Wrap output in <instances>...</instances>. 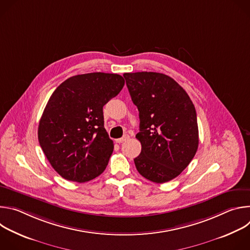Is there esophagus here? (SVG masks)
Instances as JSON below:
<instances>
[{
	"instance_id": "34e87169",
	"label": "esophagus",
	"mask_w": 250,
	"mask_h": 250,
	"mask_svg": "<svg viewBox=\"0 0 250 250\" xmlns=\"http://www.w3.org/2000/svg\"><path fill=\"white\" fill-rule=\"evenodd\" d=\"M127 138H128V135H127V134H125V135H124L123 137H121V138H118V139H116V142H117V144H122V142L125 141V140H126Z\"/></svg>"
}]
</instances>
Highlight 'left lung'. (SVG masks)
Instances as JSON below:
<instances>
[{
  "instance_id": "obj_1",
  "label": "left lung",
  "mask_w": 250,
  "mask_h": 250,
  "mask_svg": "<svg viewBox=\"0 0 250 250\" xmlns=\"http://www.w3.org/2000/svg\"><path fill=\"white\" fill-rule=\"evenodd\" d=\"M124 77L139 112L135 137L141 152L134 158L135 167L149 181L168 182L181 174L198 149L194 104L186 91L165 74L135 72Z\"/></svg>"
}]
</instances>
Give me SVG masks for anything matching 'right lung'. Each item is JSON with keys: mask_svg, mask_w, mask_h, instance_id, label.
Listing matches in <instances>:
<instances>
[{"mask_svg": "<svg viewBox=\"0 0 250 250\" xmlns=\"http://www.w3.org/2000/svg\"><path fill=\"white\" fill-rule=\"evenodd\" d=\"M125 85L119 74L94 72L70 77L49 98L39 125V141L64 179L87 182L104 172L114 142L104 127L103 106Z\"/></svg>", "mask_w": 250, "mask_h": 250, "instance_id": "right-lung-1", "label": "right lung"}]
</instances>
